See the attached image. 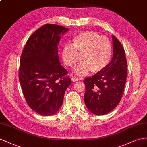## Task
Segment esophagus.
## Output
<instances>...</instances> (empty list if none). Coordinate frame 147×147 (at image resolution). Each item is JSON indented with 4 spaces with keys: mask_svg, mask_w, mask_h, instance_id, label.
<instances>
[{
    "mask_svg": "<svg viewBox=\"0 0 147 147\" xmlns=\"http://www.w3.org/2000/svg\"><path fill=\"white\" fill-rule=\"evenodd\" d=\"M79 79L76 77V76H72V78H71V80H72L73 82H76L77 81H78Z\"/></svg>",
    "mask_w": 147,
    "mask_h": 147,
    "instance_id": "esophagus-1",
    "label": "esophagus"
}]
</instances>
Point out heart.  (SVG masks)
Returning a JSON list of instances; mask_svg holds the SVG:
<instances>
[{
  "instance_id": "obj_1",
  "label": "heart",
  "mask_w": 147,
  "mask_h": 147,
  "mask_svg": "<svg viewBox=\"0 0 147 147\" xmlns=\"http://www.w3.org/2000/svg\"><path fill=\"white\" fill-rule=\"evenodd\" d=\"M72 44H66L62 50V57L66 65L73 67L83 60L75 69L79 76L87 74L90 71L98 73L109 63L112 53V43L105 36L94 31H86L75 35Z\"/></svg>"
}]
</instances>
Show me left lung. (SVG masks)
I'll return each instance as SVG.
<instances>
[{"label": "left lung", "mask_w": 147, "mask_h": 147, "mask_svg": "<svg viewBox=\"0 0 147 147\" xmlns=\"http://www.w3.org/2000/svg\"><path fill=\"white\" fill-rule=\"evenodd\" d=\"M114 55L107 66L92 77L85 78L84 102L92 114L102 115L119 104L127 79V59L122 43L112 36Z\"/></svg>", "instance_id": "obj_1"}]
</instances>
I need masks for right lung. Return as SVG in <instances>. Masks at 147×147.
Here are the masks:
<instances>
[{
	"instance_id": "obj_1",
	"label": "right lung",
	"mask_w": 147,
	"mask_h": 147,
	"mask_svg": "<svg viewBox=\"0 0 147 147\" xmlns=\"http://www.w3.org/2000/svg\"><path fill=\"white\" fill-rule=\"evenodd\" d=\"M67 30L58 25H43L29 37L21 55L18 78L23 94L28 106L44 116L59 109L72 82L58 54L60 34Z\"/></svg>"
}]
</instances>
